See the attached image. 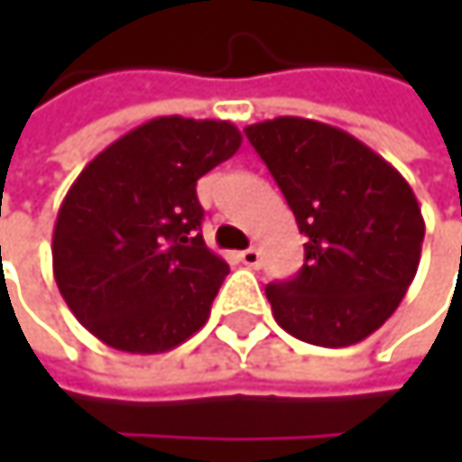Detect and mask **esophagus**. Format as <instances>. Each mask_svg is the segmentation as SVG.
Listing matches in <instances>:
<instances>
[{"instance_id": "34e87169", "label": "esophagus", "mask_w": 462, "mask_h": 462, "mask_svg": "<svg viewBox=\"0 0 462 462\" xmlns=\"http://www.w3.org/2000/svg\"><path fill=\"white\" fill-rule=\"evenodd\" d=\"M240 262L245 264V267H251V270H256L259 264H262V251L259 248H245V251H240Z\"/></svg>"}]
</instances>
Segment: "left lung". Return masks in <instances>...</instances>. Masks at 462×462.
<instances>
[{
  "label": "left lung",
  "instance_id": "left-lung-1",
  "mask_svg": "<svg viewBox=\"0 0 462 462\" xmlns=\"http://www.w3.org/2000/svg\"><path fill=\"white\" fill-rule=\"evenodd\" d=\"M305 235L297 278L267 300L291 337L347 347L393 316L415 281L425 222L407 179L356 136L305 117L245 128Z\"/></svg>",
  "mask_w": 462,
  "mask_h": 462
}]
</instances>
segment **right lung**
Segmentation results:
<instances>
[{"label": "right lung", "mask_w": 462, "mask_h": 462, "mask_svg": "<svg viewBox=\"0 0 462 462\" xmlns=\"http://www.w3.org/2000/svg\"><path fill=\"white\" fill-rule=\"evenodd\" d=\"M240 141L227 120L154 117L74 179L52 230V275L104 345L165 353L208 321L230 264L203 240L195 187Z\"/></svg>", "instance_id": "obj_1"}]
</instances>
